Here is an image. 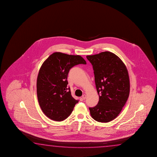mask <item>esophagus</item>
<instances>
[{"label":"esophagus","instance_id":"esophagus-1","mask_svg":"<svg viewBox=\"0 0 157 157\" xmlns=\"http://www.w3.org/2000/svg\"><path fill=\"white\" fill-rule=\"evenodd\" d=\"M86 97H87V96H86V94H83V95H82V98H81L83 100H85V99L86 98Z\"/></svg>","mask_w":157,"mask_h":157}]
</instances>
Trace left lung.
I'll return each instance as SVG.
<instances>
[{
    "label": "left lung",
    "instance_id": "left-lung-1",
    "mask_svg": "<svg viewBox=\"0 0 157 157\" xmlns=\"http://www.w3.org/2000/svg\"><path fill=\"white\" fill-rule=\"evenodd\" d=\"M86 57L93 66L99 97L98 104L89 108L90 115L98 122L111 121L120 113L129 96L128 69L119 57L110 52Z\"/></svg>",
    "mask_w": 157,
    "mask_h": 157
}]
</instances>
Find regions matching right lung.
Listing matches in <instances>:
<instances>
[{"label": "right lung", "instance_id": "right-lung-1", "mask_svg": "<svg viewBox=\"0 0 157 157\" xmlns=\"http://www.w3.org/2000/svg\"><path fill=\"white\" fill-rule=\"evenodd\" d=\"M81 64H86L81 56L56 52L40 67L37 79L38 101L42 112L51 120L66 119L78 102L72 97L67 78L70 69Z\"/></svg>", "mask_w": 157, "mask_h": 157}]
</instances>
